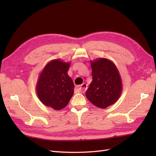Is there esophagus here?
I'll return each instance as SVG.
<instances>
[{
  "label": "esophagus",
  "instance_id": "obj_1",
  "mask_svg": "<svg viewBox=\"0 0 156 156\" xmlns=\"http://www.w3.org/2000/svg\"><path fill=\"white\" fill-rule=\"evenodd\" d=\"M87 89V84H85V83H83L82 84H81L78 88L79 91H80V92H82V93L84 92Z\"/></svg>",
  "mask_w": 156,
  "mask_h": 156
}]
</instances>
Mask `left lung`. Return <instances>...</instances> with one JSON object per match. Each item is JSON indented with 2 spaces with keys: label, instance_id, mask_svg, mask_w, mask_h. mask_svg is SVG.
Listing matches in <instances>:
<instances>
[{
  "label": "left lung",
  "instance_id": "obj_1",
  "mask_svg": "<svg viewBox=\"0 0 156 156\" xmlns=\"http://www.w3.org/2000/svg\"><path fill=\"white\" fill-rule=\"evenodd\" d=\"M92 81L86 97L96 107L106 108L120 97L122 87L120 74L115 64L107 58L90 61Z\"/></svg>",
  "mask_w": 156,
  "mask_h": 156
}]
</instances>
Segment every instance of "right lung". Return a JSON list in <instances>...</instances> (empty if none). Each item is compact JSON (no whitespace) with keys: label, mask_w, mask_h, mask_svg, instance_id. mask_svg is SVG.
<instances>
[{"label":"right lung","mask_w":156,"mask_h":156,"mask_svg":"<svg viewBox=\"0 0 156 156\" xmlns=\"http://www.w3.org/2000/svg\"><path fill=\"white\" fill-rule=\"evenodd\" d=\"M69 66L70 62L53 59L39 76L36 91L39 100L56 111L66 107L74 94V84L68 74Z\"/></svg>","instance_id":"obj_1"}]
</instances>
